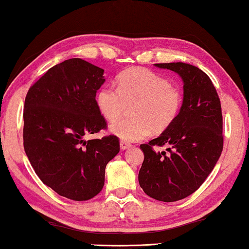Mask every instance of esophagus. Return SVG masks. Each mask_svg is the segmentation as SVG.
<instances>
[{
  "mask_svg": "<svg viewBox=\"0 0 249 249\" xmlns=\"http://www.w3.org/2000/svg\"><path fill=\"white\" fill-rule=\"evenodd\" d=\"M120 146H121V149H123V150H125V149H128L130 146L129 142H124V141H121L120 142Z\"/></svg>",
  "mask_w": 249,
  "mask_h": 249,
  "instance_id": "esophagus-1",
  "label": "esophagus"
}]
</instances>
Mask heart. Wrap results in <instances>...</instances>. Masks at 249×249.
Segmentation results:
<instances>
[{
	"mask_svg": "<svg viewBox=\"0 0 249 249\" xmlns=\"http://www.w3.org/2000/svg\"><path fill=\"white\" fill-rule=\"evenodd\" d=\"M119 90L102 87L95 96L105 120L115 122L131 107L129 119L113 123L109 130L124 142L142 140L150 133L166 130L178 117L182 93L161 77L145 68H130L119 75Z\"/></svg>",
	"mask_w": 249,
	"mask_h": 249,
	"instance_id": "heart-1",
	"label": "heart"
}]
</instances>
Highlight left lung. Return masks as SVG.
<instances>
[{
  "instance_id": "left-lung-1",
  "label": "left lung",
  "mask_w": 249,
  "mask_h": 249,
  "mask_svg": "<svg viewBox=\"0 0 249 249\" xmlns=\"http://www.w3.org/2000/svg\"><path fill=\"white\" fill-rule=\"evenodd\" d=\"M155 66L182 79V107L169 127L141 145L144 161L138 181L153 199L175 202L196 191L216 165L223 150L222 108L212 81L197 67L184 62ZM163 144L171 147L167 155L152 149Z\"/></svg>"
}]
</instances>
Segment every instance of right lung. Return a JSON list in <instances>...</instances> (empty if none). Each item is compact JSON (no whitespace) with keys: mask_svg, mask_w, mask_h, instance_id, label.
<instances>
[{"mask_svg":"<svg viewBox=\"0 0 249 249\" xmlns=\"http://www.w3.org/2000/svg\"><path fill=\"white\" fill-rule=\"evenodd\" d=\"M104 82L102 68L72 58L50 68L25 99V153L39 179L67 199L99 195L105 167L120 151L114 135L84 140L107 127L95 102Z\"/></svg>","mask_w":249,"mask_h":249,"instance_id":"add662e5","label":"right lung"}]
</instances>
